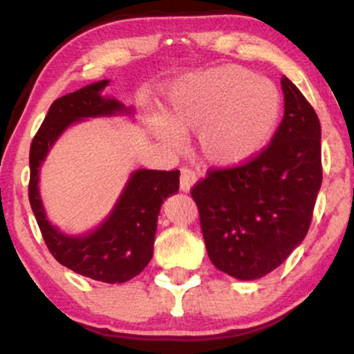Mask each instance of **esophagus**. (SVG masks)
<instances>
[{
  "label": "esophagus",
  "mask_w": 354,
  "mask_h": 354,
  "mask_svg": "<svg viewBox=\"0 0 354 354\" xmlns=\"http://www.w3.org/2000/svg\"><path fill=\"white\" fill-rule=\"evenodd\" d=\"M198 180L196 173L193 171V169L188 168V166H185V168H181V174H180V188L183 191H189L191 186L194 185Z\"/></svg>",
  "instance_id": "obj_1"
}]
</instances>
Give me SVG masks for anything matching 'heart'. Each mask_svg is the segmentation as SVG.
Masks as SVG:
<instances>
[{
  "label": "heart",
  "instance_id": "heart-1",
  "mask_svg": "<svg viewBox=\"0 0 354 354\" xmlns=\"http://www.w3.org/2000/svg\"><path fill=\"white\" fill-rule=\"evenodd\" d=\"M281 118V96L271 80L228 66L189 76L169 95L165 140L178 143L180 129H198L203 154L221 166L246 163L273 138Z\"/></svg>",
  "mask_w": 354,
  "mask_h": 354
}]
</instances>
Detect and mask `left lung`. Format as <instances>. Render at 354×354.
Returning <instances> with one entry per match:
<instances>
[{"label":"left lung","instance_id":"8db88e82","mask_svg":"<svg viewBox=\"0 0 354 354\" xmlns=\"http://www.w3.org/2000/svg\"><path fill=\"white\" fill-rule=\"evenodd\" d=\"M281 88L284 116L270 145L191 188L211 263L238 279L276 270L303 241L323 180L318 115L286 76Z\"/></svg>","mask_w":354,"mask_h":354}]
</instances>
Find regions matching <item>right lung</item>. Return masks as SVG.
<instances>
[{"label":"right lung","instance_id":"right-lung-1","mask_svg":"<svg viewBox=\"0 0 354 354\" xmlns=\"http://www.w3.org/2000/svg\"><path fill=\"white\" fill-rule=\"evenodd\" d=\"M106 80L53 101L30 149V196L39 231L50 253L75 273L103 283H124L145 270L153 256L161 203L180 188V171L138 169L109 218L86 236H68L50 225L38 193L41 161L63 129L83 118L126 111L120 101L103 98Z\"/></svg>","mask_w":354,"mask_h":354}]
</instances>
